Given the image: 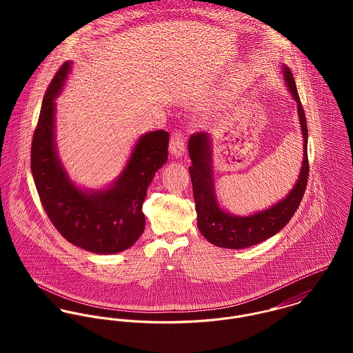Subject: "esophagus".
<instances>
[{
    "mask_svg": "<svg viewBox=\"0 0 353 353\" xmlns=\"http://www.w3.org/2000/svg\"><path fill=\"white\" fill-rule=\"evenodd\" d=\"M186 151V143H185V136L181 133V132H175L172 136H171V140H170V152L176 156V157H181L183 153Z\"/></svg>",
    "mask_w": 353,
    "mask_h": 353,
    "instance_id": "esophagus-1",
    "label": "esophagus"
}]
</instances>
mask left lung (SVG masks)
Masks as SVG:
<instances>
[{
	"label": "left lung",
	"instance_id": "obj_1",
	"mask_svg": "<svg viewBox=\"0 0 353 353\" xmlns=\"http://www.w3.org/2000/svg\"><path fill=\"white\" fill-rule=\"evenodd\" d=\"M284 79L294 101L298 104V117L303 134V163L299 179L292 190L273 206L256 212L250 216H235L220 208L216 200L213 174H212V150L208 133H196L189 140V154L192 165L189 167L193 196L197 210V225L202 236L217 248L246 249L258 245L281 231L302 201L308 179L307 157V122L296 84L290 68H283Z\"/></svg>",
	"mask_w": 353,
	"mask_h": 353
}]
</instances>
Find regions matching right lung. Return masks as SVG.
Returning a JSON list of instances; mask_svg holds the SVG:
<instances>
[{
	"instance_id": "1",
	"label": "right lung",
	"mask_w": 353,
	"mask_h": 353,
	"mask_svg": "<svg viewBox=\"0 0 353 353\" xmlns=\"http://www.w3.org/2000/svg\"><path fill=\"white\" fill-rule=\"evenodd\" d=\"M72 62L58 69L45 94L31 144V171L41 202L58 232L72 245L97 254L132 248L145 228L143 203L156 171L168 157L170 134H143L111 186L83 190L66 174L55 147V99L63 88Z\"/></svg>"
}]
</instances>
